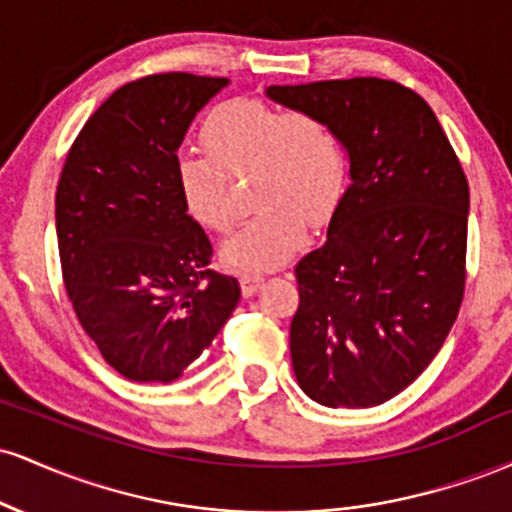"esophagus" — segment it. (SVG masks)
Instances as JSON below:
<instances>
[{"label": "esophagus", "instance_id": "1", "mask_svg": "<svg viewBox=\"0 0 512 512\" xmlns=\"http://www.w3.org/2000/svg\"><path fill=\"white\" fill-rule=\"evenodd\" d=\"M262 281H264L262 274H255V272L240 274V289H243V296H252V293L257 291V286H260Z\"/></svg>", "mask_w": 512, "mask_h": 512}]
</instances>
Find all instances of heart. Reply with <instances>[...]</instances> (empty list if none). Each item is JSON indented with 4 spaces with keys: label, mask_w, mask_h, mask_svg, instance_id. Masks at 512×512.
Returning <instances> with one entry per match:
<instances>
[{
    "label": "heart",
    "mask_w": 512,
    "mask_h": 512,
    "mask_svg": "<svg viewBox=\"0 0 512 512\" xmlns=\"http://www.w3.org/2000/svg\"><path fill=\"white\" fill-rule=\"evenodd\" d=\"M207 156L182 154V207L211 233L238 221L231 182L252 178V204L262 207L223 245L228 264L264 272L281 264L305 238V219L322 223L344 190L346 158L337 129L305 110L257 98L219 105L202 127Z\"/></svg>",
    "instance_id": "b5f03b06"
}]
</instances>
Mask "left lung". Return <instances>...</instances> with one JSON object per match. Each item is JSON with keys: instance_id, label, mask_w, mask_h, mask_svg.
I'll list each match as a JSON object with an SVG mask.
<instances>
[{"instance_id": "8db88e82", "label": "left lung", "mask_w": 512, "mask_h": 512, "mask_svg": "<svg viewBox=\"0 0 512 512\" xmlns=\"http://www.w3.org/2000/svg\"><path fill=\"white\" fill-rule=\"evenodd\" d=\"M337 129L351 185L296 264L291 363L325 407L366 409L428 368L460 313L469 185L431 105L392 79L269 86Z\"/></svg>"}]
</instances>
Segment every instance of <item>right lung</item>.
Here are the masks:
<instances>
[{
    "mask_svg": "<svg viewBox=\"0 0 512 512\" xmlns=\"http://www.w3.org/2000/svg\"><path fill=\"white\" fill-rule=\"evenodd\" d=\"M228 79L187 72L129 81L96 110L55 195L62 279L79 325L127 380L170 383L240 301L182 207L178 149Z\"/></svg>",
    "mask_w": 512,
    "mask_h": 512,
    "instance_id": "add662e5",
    "label": "right lung"
}]
</instances>
